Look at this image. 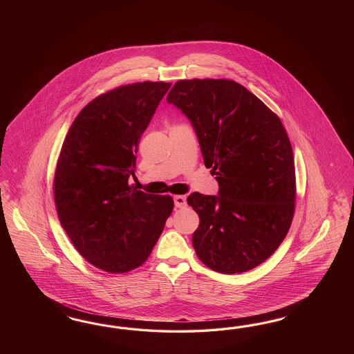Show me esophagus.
<instances>
[{
  "label": "esophagus",
  "instance_id": "esophagus-1",
  "mask_svg": "<svg viewBox=\"0 0 354 354\" xmlns=\"http://www.w3.org/2000/svg\"><path fill=\"white\" fill-rule=\"evenodd\" d=\"M174 203L176 207H184L187 205V197L185 196H175Z\"/></svg>",
  "mask_w": 354,
  "mask_h": 354
}]
</instances>
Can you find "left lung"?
Segmentation results:
<instances>
[{"label": "left lung", "instance_id": "1", "mask_svg": "<svg viewBox=\"0 0 354 354\" xmlns=\"http://www.w3.org/2000/svg\"><path fill=\"white\" fill-rule=\"evenodd\" d=\"M167 102L191 120L218 196L191 193L200 216L197 257L222 274L257 268L288 234L296 201L293 151L286 129L245 86L227 79L176 82Z\"/></svg>", "mask_w": 354, "mask_h": 354}]
</instances>
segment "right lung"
Instances as JSON below:
<instances>
[{
	"label": "right lung",
	"mask_w": 354,
	"mask_h": 354,
	"mask_svg": "<svg viewBox=\"0 0 354 354\" xmlns=\"http://www.w3.org/2000/svg\"><path fill=\"white\" fill-rule=\"evenodd\" d=\"M171 86H122L92 100L64 138L54 174L59 222L76 250L110 274L141 266L151 253L174 200L129 185L140 138Z\"/></svg>",
	"instance_id": "right-lung-1"
}]
</instances>
